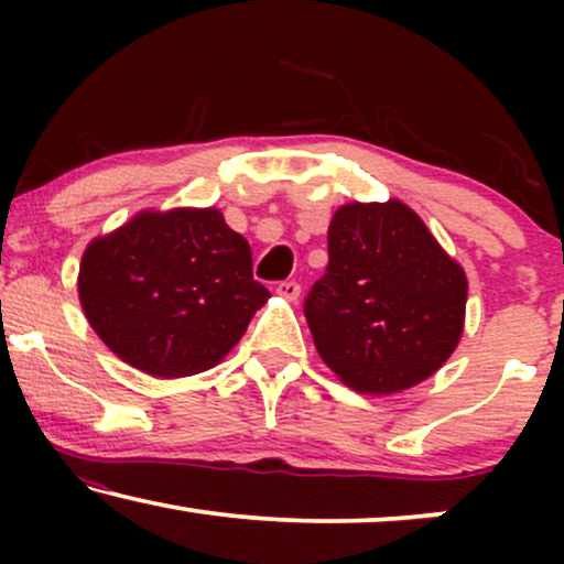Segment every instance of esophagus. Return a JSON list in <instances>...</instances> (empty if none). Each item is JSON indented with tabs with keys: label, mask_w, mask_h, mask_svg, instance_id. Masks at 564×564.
<instances>
[{
	"label": "esophagus",
	"mask_w": 564,
	"mask_h": 564,
	"mask_svg": "<svg viewBox=\"0 0 564 564\" xmlns=\"http://www.w3.org/2000/svg\"><path fill=\"white\" fill-rule=\"evenodd\" d=\"M276 295H280L282 300H288V303H295V300L300 297V284L295 280L276 284Z\"/></svg>",
	"instance_id": "obj_1"
}]
</instances>
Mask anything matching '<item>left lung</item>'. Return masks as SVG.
<instances>
[{"label": "left lung", "mask_w": 564, "mask_h": 564, "mask_svg": "<svg viewBox=\"0 0 564 564\" xmlns=\"http://www.w3.org/2000/svg\"><path fill=\"white\" fill-rule=\"evenodd\" d=\"M467 274L400 199L346 203L305 300L315 349L346 388L395 395L438 372L465 330Z\"/></svg>", "instance_id": "1"}]
</instances>
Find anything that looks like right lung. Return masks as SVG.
<instances>
[{
	"instance_id": "1",
	"label": "right lung",
	"mask_w": 564,
	"mask_h": 564,
	"mask_svg": "<svg viewBox=\"0 0 564 564\" xmlns=\"http://www.w3.org/2000/svg\"><path fill=\"white\" fill-rule=\"evenodd\" d=\"M76 288L107 349L159 380L220 365L269 300L218 207L135 213L91 238Z\"/></svg>"
}]
</instances>
